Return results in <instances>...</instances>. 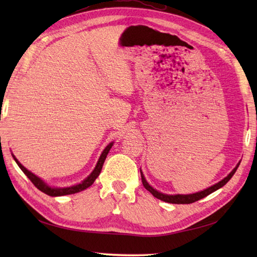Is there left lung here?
<instances>
[{
    "instance_id": "8db88e82",
    "label": "left lung",
    "mask_w": 257,
    "mask_h": 257,
    "mask_svg": "<svg viewBox=\"0 0 257 257\" xmlns=\"http://www.w3.org/2000/svg\"><path fill=\"white\" fill-rule=\"evenodd\" d=\"M239 166V162L237 163V166L233 169V170L227 174V177H225L223 180H221L220 182L215 183L214 185H212V187L207 188L203 191H200V192H196V193H192V194H173V195H170V194H165V193H161L159 192V191H157L156 189H154L151 187V185L146 181L145 179V176L143 174V172H141L140 170V173H141V180H143V184L144 187L149 191V192L155 196V198L159 199L161 201H165V202H168V203H174V204H190V203H193V202L195 201H199L201 199L205 198L206 195L211 194L212 192H214V191L219 190L220 188H222L223 185H225L228 181H230V179L233 177V174L235 173V171L237 170V168Z\"/></svg>"
}]
</instances>
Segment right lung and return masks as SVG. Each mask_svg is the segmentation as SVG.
I'll list each match as a JSON object with an SVG mask.
<instances>
[{"label":"right lung","instance_id":"add662e5","mask_svg":"<svg viewBox=\"0 0 257 257\" xmlns=\"http://www.w3.org/2000/svg\"><path fill=\"white\" fill-rule=\"evenodd\" d=\"M112 145H113V143H110V144H109V145L106 147L105 149H103V151L101 152V155H100V157H99V160H98L95 169H94V170H92V172L89 174V176L84 180L83 182L79 183V184L73 185V187H68V188H53V187H50V185H48L47 183H45L44 181H43V180H42L41 178H38L37 176H35L34 173H32L31 171L27 170V169H26L24 166H22L21 163L19 162V160L16 159L14 155H12V156H13V158H14L15 162L18 163V166L21 168V170L25 173V176L31 180L32 183L34 184L38 190L42 191V192H44V193L47 194V195H50V196H62V195L74 194V193L80 192V191H83V190H85V189H87V188H89L90 185L95 182V180L97 179V177L99 176V173H100L101 169H102L103 162H105L106 157H107V155H108L109 150L111 149Z\"/></svg>","mask_w":257,"mask_h":257}]
</instances>
